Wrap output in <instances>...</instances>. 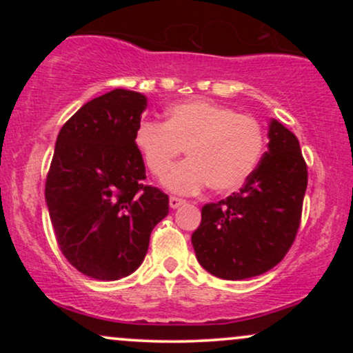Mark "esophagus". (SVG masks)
I'll list each match as a JSON object with an SVG mask.
<instances>
[{
  "label": "esophagus",
  "instance_id": "esophagus-1",
  "mask_svg": "<svg viewBox=\"0 0 353 353\" xmlns=\"http://www.w3.org/2000/svg\"><path fill=\"white\" fill-rule=\"evenodd\" d=\"M184 204H185V201L179 199V197H171V199H169V205H171V209H177Z\"/></svg>",
  "mask_w": 353,
  "mask_h": 353
}]
</instances>
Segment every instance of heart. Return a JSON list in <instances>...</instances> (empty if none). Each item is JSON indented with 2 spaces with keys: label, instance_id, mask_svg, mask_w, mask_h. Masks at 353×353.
<instances>
[{
  "label": "heart",
  "instance_id": "obj_1",
  "mask_svg": "<svg viewBox=\"0 0 353 353\" xmlns=\"http://www.w3.org/2000/svg\"><path fill=\"white\" fill-rule=\"evenodd\" d=\"M264 129L254 117L209 99H190L169 108L165 123L143 121L134 145L145 168L163 176L179 154H189L164 176L165 189L194 194L210 184L219 194L245 184L264 152Z\"/></svg>",
  "mask_w": 353,
  "mask_h": 353
}]
</instances>
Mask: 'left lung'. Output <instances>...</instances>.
<instances>
[{"label":"left lung","instance_id":"8db88e82","mask_svg":"<svg viewBox=\"0 0 353 353\" xmlns=\"http://www.w3.org/2000/svg\"><path fill=\"white\" fill-rule=\"evenodd\" d=\"M267 151L244 188L202 208L192 247L199 264L225 281H242L275 267L301 224L307 165L301 144L277 119L269 121Z\"/></svg>","mask_w":353,"mask_h":353}]
</instances>
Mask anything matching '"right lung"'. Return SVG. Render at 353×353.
Instances as JSON below:
<instances>
[{
	"instance_id": "add662e5",
	"label": "right lung",
	"mask_w": 353,
	"mask_h": 353,
	"mask_svg": "<svg viewBox=\"0 0 353 353\" xmlns=\"http://www.w3.org/2000/svg\"><path fill=\"white\" fill-rule=\"evenodd\" d=\"M148 98L112 89L61 128L46 179V205L61 252L98 281L128 277L143 264L152 229L169 212L163 190L141 184L136 128Z\"/></svg>"
}]
</instances>
